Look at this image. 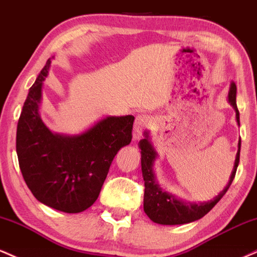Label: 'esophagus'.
Instances as JSON below:
<instances>
[{
  "mask_svg": "<svg viewBox=\"0 0 257 257\" xmlns=\"http://www.w3.org/2000/svg\"><path fill=\"white\" fill-rule=\"evenodd\" d=\"M150 123H151V118H150L149 114H146V113L138 114L137 118H135V123H134L133 139H134V140H138V139L143 135V132L145 131V129L149 128Z\"/></svg>",
  "mask_w": 257,
  "mask_h": 257,
  "instance_id": "esophagus-1",
  "label": "esophagus"
}]
</instances>
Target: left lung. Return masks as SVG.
<instances>
[{"label": "left lung", "mask_w": 257, "mask_h": 257, "mask_svg": "<svg viewBox=\"0 0 257 257\" xmlns=\"http://www.w3.org/2000/svg\"><path fill=\"white\" fill-rule=\"evenodd\" d=\"M235 95H237V87L235 83H231L228 93V101L235 110V118H237L238 124H239V111L237 107V101H235ZM141 149V169H143L144 181H145V194H144V211L147 216L151 219L153 222L161 223V225H182V223L192 222V221L202 219L211 209L214 208L219 200L225 196L227 190L231 186L233 179L235 176L238 164H239L240 156V140L238 143V152L235 157L234 168L229 181L225 190L210 202L200 203H185L181 200L176 199L172 194L164 192L156 182L155 174H153V162L156 159V152L149 141V137L143 139L140 141Z\"/></svg>", "instance_id": "obj_1"}]
</instances>
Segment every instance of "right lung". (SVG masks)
<instances>
[{
    "label": "right lung",
    "mask_w": 257,
    "mask_h": 257,
    "mask_svg": "<svg viewBox=\"0 0 257 257\" xmlns=\"http://www.w3.org/2000/svg\"><path fill=\"white\" fill-rule=\"evenodd\" d=\"M51 59L32 84L17 128V155L35 198L55 210L81 213L98 199L114 156L132 141L134 117H106L76 137L53 134L38 113Z\"/></svg>",
    "instance_id": "right-lung-1"
}]
</instances>
